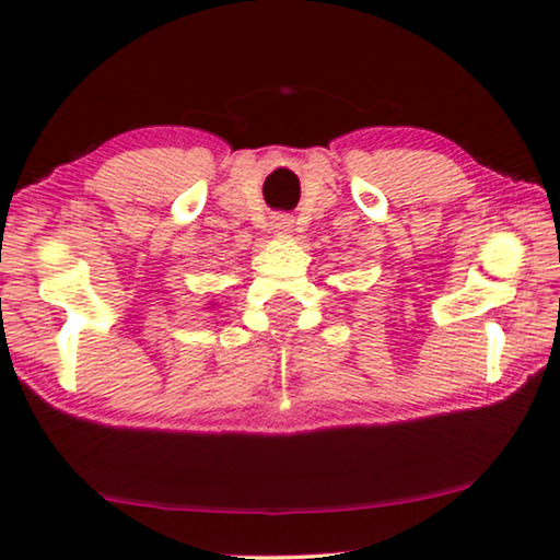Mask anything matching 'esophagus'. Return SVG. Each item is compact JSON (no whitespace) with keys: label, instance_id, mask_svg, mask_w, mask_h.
Wrapping results in <instances>:
<instances>
[{"label":"esophagus","instance_id":"obj_1","mask_svg":"<svg viewBox=\"0 0 560 560\" xmlns=\"http://www.w3.org/2000/svg\"><path fill=\"white\" fill-rule=\"evenodd\" d=\"M293 224H295V221L285 217V213H278V217H272V229L278 234H290V232H293Z\"/></svg>","mask_w":560,"mask_h":560}]
</instances>
